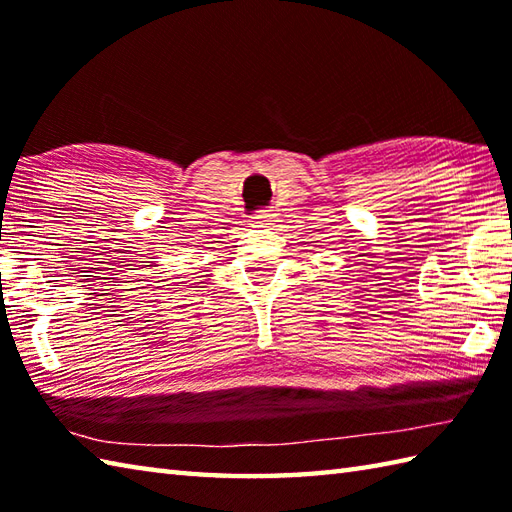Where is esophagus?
Here are the masks:
<instances>
[{
	"label": "esophagus",
	"instance_id": "esophagus-1",
	"mask_svg": "<svg viewBox=\"0 0 512 512\" xmlns=\"http://www.w3.org/2000/svg\"><path fill=\"white\" fill-rule=\"evenodd\" d=\"M253 220H255L257 226H270V224L275 222V213H270V211H257Z\"/></svg>",
	"mask_w": 512,
	"mask_h": 512
}]
</instances>
